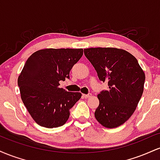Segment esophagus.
I'll list each match as a JSON object with an SVG mask.
<instances>
[{"label":"esophagus","mask_w":160,"mask_h":160,"mask_svg":"<svg viewBox=\"0 0 160 160\" xmlns=\"http://www.w3.org/2000/svg\"><path fill=\"white\" fill-rule=\"evenodd\" d=\"M82 96H83V98H89V97L92 96V94L91 93H88V94H82Z\"/></svg>","instance_id":"34e87169"}]
</instances>
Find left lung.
<instances>
[{
  "label": "left lung",
  "mask_w": 160,
  "mask_h": 160,
  "mask_svg": "<svg viewBox=\"0 0 160 160\" xmlns=\"http://www.w3.org/2000/svg\"><path fill=\"white\" fill-rule=\"evenodd\" d=\"M84 54L99 80L108 86L98 95L95 119L104 127H118L136 109L144 91V71L136 58L123 49L89 48L84 49Z\"/></svg>",
  "instance_id": "1"
}]
</instances>
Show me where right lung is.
Masks as SVG:
<instances>
[{
    "mask_svg": "<svg viewBox=\"0 0 160 160\" xmlns=\"http://www.w3.org/2000/svg\"><path fill=\"white\" fill-rule=\"evenodd\" d=\"M82 49H40L30 56L18 78L21 98L40 126L56 128L68 120L70 110L81 93L59 88L70 79V71L82 56Z\"/></svg>",
    "mask_w": 160,
    "mask_h": 160,
    "instance_id": "1",
    "label": "right lung"
}]
</instances>
